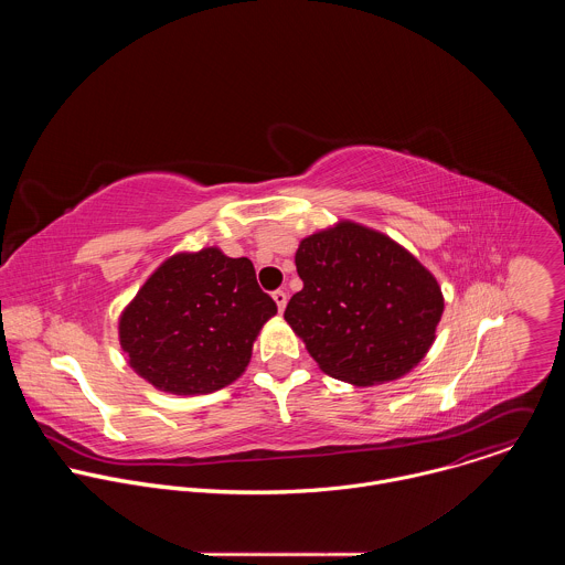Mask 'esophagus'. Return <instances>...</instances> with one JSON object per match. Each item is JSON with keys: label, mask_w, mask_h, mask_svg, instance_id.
Listing matches in <instances>:
<instances>
[{"label": "esophagus", "mask_w": 565, "mask_h": 565, "mask_svg": "<svg viewBox=\"0 0 565 565\" xmlns=\"http://www.w3.org/2000/svg\"><path fill=\"white\" fill-rule=\"evenodd\" d=\"M273 299H275L279 312H284V308H286V303H288V295H286L284 290H275V292H273Z\"/></svg>", "instance_id": "esophagus-1"}]
</instances>
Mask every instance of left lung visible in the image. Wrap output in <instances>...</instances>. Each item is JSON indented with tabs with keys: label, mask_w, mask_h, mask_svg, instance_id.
<instances>
[{
	"label": "left lung",
	"mask_w": 565,
	"mask_h": 565,
	"mask_svg": "<svg viewBox=\"0 0 565 565\" xmlns=\"http://www.w3.org/2000/svg\"><path fill=\"white\" fill-rule=\"evenodd\" d=\"M303 288L284 319L319 369L371 386L409 373L436 340V277L386 234L353 221L315 232L295 255Z\"/></svg>",
	"instance_id": "8db88e82"
}]
</instances>
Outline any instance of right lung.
Instances as JSON below:
<instances>
[{
	"label": "right lung",
	"mask_w": 565,
	"mask_h": 565,
	"mask_svg": "<svg viewBox=\"0 0 565 565\" xmlns=\"http://www.w3.org/2000/svg\"><path fill=\"white\" fill-rule=\"evenodd\" d=\"M275 312L250 259L203 248L179 253L153 270L122 310L118 335L129 366L151 386L201 395L246 371Z\"/></svg>",
	"instance_id": "1"
}]
</instances>
